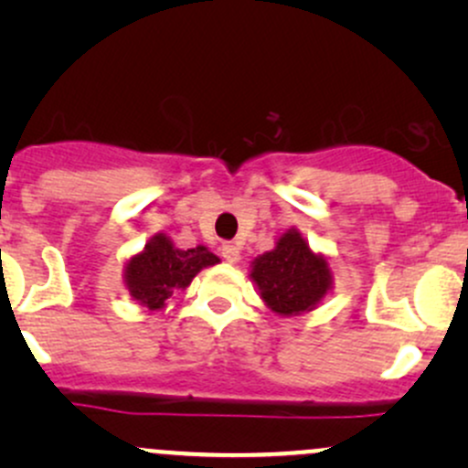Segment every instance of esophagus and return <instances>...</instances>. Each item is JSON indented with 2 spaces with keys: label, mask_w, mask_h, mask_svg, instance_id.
<instances>
[{
  "label": "esophagus",
  "mask_w": 468,
  "mask_h": 468,
  "mask_svg": "<svg viewBox=\"0 0 468 468\" xmlns=\"http://www.w3.org/2000/svg\"><path fill=\"white\" fill-rule=\"evenodd\" d=\"M219 252H222V257L230 264H238L239 261V249L235 244H229V241H224L222 246H219Z\"/></svg>",
  "instance_id": "esophagus-1"
}]
</instances>
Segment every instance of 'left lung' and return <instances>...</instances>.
I'll use <instances>...</instances> for the list:
<instances>
[{
	"mask_svg": "<svg viewBox=\"0 0 468 468\" xmlns=\"http://www.w3.org/2000/svg\"><path fill=\"white\" fill-rule=\"evenodd\" d=\"M250 277L268 308L283 316L313 310L332 283L327 261L310 250L297 230H288L275 250L257 257Z\"/></svg>",
	"mask_w": 468,
	"mask_h": 468,
	"instance_id": "8db88e82",
	"label": "left lung"
}]
</instances>
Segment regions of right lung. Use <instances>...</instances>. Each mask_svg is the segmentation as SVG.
Listing matches in <instances>:
<instances>
[{
    "label": "right lung",
    "mask_w": 468,
    "mask_h": 468,
    "mask_svg": "<svg viewBox=\"0 0 468 468\" xmlns=\"http://www.w3.org/2000/svg\"><path fill=\"white\" fill-rule=\"evenodd\" d=\"M218 261V257L204 246L180 250L165 235H155L141 255L130 260L125 283L138 303L147 305L149 310H160L176 290L189 286L202 268Z\"/></svg>",
    "instance_id": "right-lung-1"
}]
</instances>
